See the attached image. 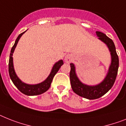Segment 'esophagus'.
<instances>
[{
	"label": "esophagus",
	"mask_w": 126,
	"mask_h": 126,
	"mask_svg": "<svg viewBox=\"0 0 126 126\" xmlns=\"http://www.w3.org/2000/svg\"><path fill=\"white\" fill-rule=\"evenodd\" d=\"M73 57L72 56L70 55H67L65 56V62H67V63H69L72 61Z\"/></svg>",
	"instance_id": "34e87169"
}]
</instances>
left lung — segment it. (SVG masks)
Returning a JSON list of instances; mask_svg holds the SVG:
<instances>
[{
  "instance_id": "1",
  "label": "left lung",
  "mask_w": 126,
  "mask_h": 126,
  "mask_svg": "<svg viewBox=\"0 0 126 126\" xmlns=\"http://www.w3.org/2000/svg\"><path fill=\"white\" fill-rule=\"evenodd\" d=\"M96 34L99 37L98 38L100 40L106 44L110 49L112 58L111 64L110 65L108 74L102 82L97 86H89L83 84L76 75L74 64L72 63L70 64L71 70L69 77L73 91L78 95L89 100L96 99L101 97L112 88L116 80L119 65L118 56L113 40L102 32H96Z\"/></svg>"
}]
</instances>
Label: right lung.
I'll list each match as a JSON object with an SVG mask.
<instances>
[{"mask_svg": "<svg viewBox=\"0 0 126 126\" xmlns=\"http://www.w3.org/2000/svg\"><path fill=\"white\" fill-rule=\"evenodd\" d=\"M26 32H23V33H20L18 36L17 38L15 40V44L12 47L11 50V53H10V56H9V77L11 78V80L13 82V84H15V86H16L17 89L19 90L20 92L24 93V94L26 95H29V96H33V95H38V94H40L42 93H44L47 90H48V89L50 88L51 84L53 80L54 76L55 75V74L58 72V71L59 70L60 67H61V65L64 64L63 61H59L57 62L55 65H54L53 67L51 70V72L49 74V77L47 78V79L42 82V83L40 84H35V85H30V84H26L25 83L22 82L17 77L16 75L15 74V72L14 68H13V53L14 52L15 47L16 46V44L18 43V40H19L20 38L22 35H23L24 33Z\"/></svg>", "mask_w": 126, "mask_h": 126, "instance_id": "right-lung-1", "label": "right lung"}]
</instances>
